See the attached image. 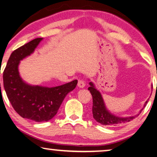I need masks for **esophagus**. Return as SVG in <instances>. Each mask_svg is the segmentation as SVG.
I'll list each match as a JSON object with an SVG mask.
<instances>
[{"instance_id":"34e87169","label":"esophagus","mask_w":157,"mask_h":157,"mask_svg":"<svg viewBox=\"0 0 157 157\" xmlns=\"http://www.w3.org/2000/svg\"><path fill=\"white\" fill-rule=\"evenodd\" d=\"M78 87H79V88H84V87L85 86V82L84 81L82 80V79H79V80L78 81Z\"/></svg>"}]
</instances>
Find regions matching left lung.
Here are the masks:
<instances>
[{
	"label": "left lung",
	"instance_id": "8db88e82",
	"mask_svg": "<svg viewBox=\"0 0 157 157\" xmlns=\"http://www.w3.org/2000/svg\"><path fill=\"white\" fill-rule=\"evenodd\" d=\"M90 86L88 89L91 92L93 98V116L94 118L98 123H100L102 125H107L109 127H113L117 124L121 123H125L127 122L131 121L135 117L138 116L141 113L143 109L145 107L146 104L148 102V99L145 102L143 107L139 111V112L136 115L131 116H125L122 117L116 116L111 112L106 107L104 99H103L102 95L98 89L95 87V85L92 82H89ZM151 89H152V84L151 85Z\"/></svg>",
	"mask_w": 157,
	"mask_h": 157
}]
</instances>
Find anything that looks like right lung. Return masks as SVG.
Returning a JSON list of instances; mask_svg holds the SVG:
<instances>
[{"mask_svg": "<svg viewBox=\"0 0 157 157\" xmlns=\"http://www.w3.org/2000/svg\"><path fill=\"white\" fill-rule=\"evenodd\" d=\"M43 39H33L13 51L3 72L4 89L13 108L23 118L35 122L51 120L66 95L78 84L75 79L61 86L48 87L30 84L21 78L18 71L21 61L33 54Z\"/></svg>", "mask_w": 157, "mask_h": 157, "instance_id": "obj_1", "label": "right lung"}]
</instances>
